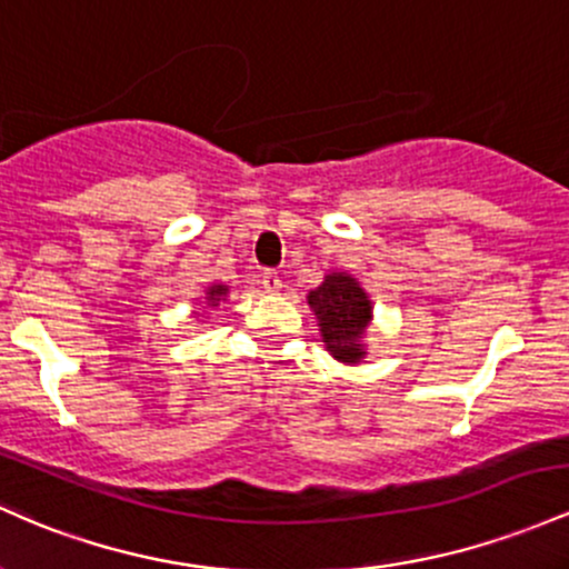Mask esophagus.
Segmentation results:
<instances>
[{"instance_id":"1","label":"esophagus","mask_w":569,"mask_h":569,"mask_svg":"<svg viewBox=\"0 0 569 569\" xmlns=\"http://www.w3.org/2000/svg\"><path fill=\"white\" fill-rule=\"evenodd\" d=\"M261 286H264L267 295H274V291H280L283 280H280V274L274 270H264V272H261Z\"/></svg>"}]
</instances>
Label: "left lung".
Masks as SVG:
<instances>
[{"mask_svg": "<svg viewBox=\"0 0 569 569\" xmlns=\"http://www.w3.org/2000/svg\"><path fill=\"white\" fill-rule=\"evenodd\" d=\"M308 302L321 321L318 327H321L323 342L335 353V359L359 361L365 356L361 335L370 323L372 310L370 299L359 289V283L342 272L327 274V280L316 291H310Z\"/></svg>", "mask_w": 569, "mask_h": 569, "instance_id": "obj_1", "label": "left lung"}]
</instances>
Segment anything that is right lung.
<instances>
[{"mask_svg": "<svg viewBox=\"0 0 569 569\" xmlns=\"http://www.w3.org/2000/svg\"><path fill=\"white\" fill-rule=\"evenodd\" d=\"M223 295H227V289H223V286H213V289L208 291V302L218 305V299H221Z\"/></svg>", "mask_w": 569, "mask_h": 569, "instance_id": "obj_1", "label": "right lung"}]
</instances>
